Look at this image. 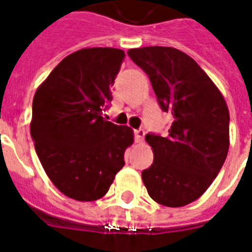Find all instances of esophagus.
Instances as JSON below:
<instances>
[{
	"mask_svg": "<svg viewBox=\"0 0 252 252\" xmlns=\"http://www.w3.org/2000/svg\"><path fill=\"white\" fill-rule=\"evenodd\" d=\"M144 136H145L144 129H136L135 131L136 143H143V140H144Z\"/></svg>",
	"mask_w": 252,
	"mask_h": 252,
	"instance_id": "esophagus-1",
	"label": "esophagus"
}]
</instances>
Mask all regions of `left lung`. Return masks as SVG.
I'll list each match as a JSON object with an SVG mask.
<instances>
[{"instance_id": "obj_1", "label": "left lung", "mask_w": 252, "mask_h": 252, "mask_svg": "<svg viewBox=\"0 0 252 252\" xmlns=\"http://www.w3.org/2000/svg\"><path fill=\"white\" fill-rule=\"evenodd\" d=\"M152 84L168 135H145L154 163L141 172L148 195L167 207H183L206 192L230 147V112L223 94L192 57L169 46L128 50Z\"/></svg>"}]
</instances>
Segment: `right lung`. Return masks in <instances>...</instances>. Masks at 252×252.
Masks as SVG:
<instances>
[{"label": "right lung", "mask_w": 252, "mask_h": 252, "mask_svg": "<svg viewBox=\"0 0 252 252\" xmlns=\"http://www.w3.org/2000/svg\"><path fill=\"white\" fill-rule=\"evenodd\" d=\"M124 50L84 48L66 56L37 88L31 135L50 182L79 202L102 197L124 167L133 131L101 116Z\"/></svg>", "instance_id": "1"}]
</instances>
